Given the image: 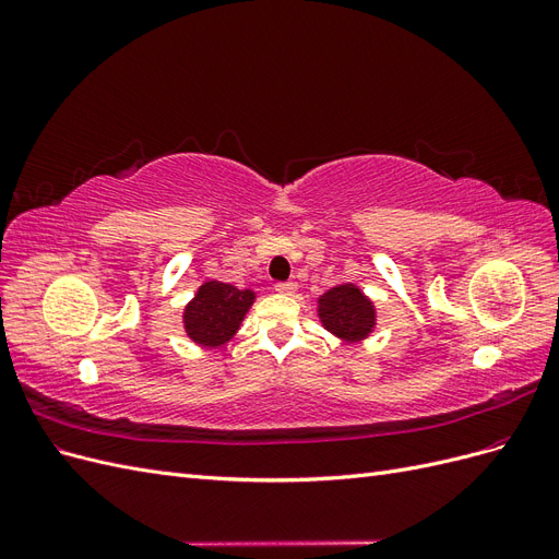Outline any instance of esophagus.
Instances as JSON below:
<instances>
[{"label": "esophagus", "mask_w": 559, "mask_h": 559, "mask_svg": "<svg viewBox=\"0 0 559 559\" xmlns=\"http://www.w3.org/2000/svg\"><path fill=\"white\" fill-rule=\"evenodd\" d=\"M277 294H284V296H292V294H296V289H298V284L296 282H280L277 286Z\"/></svg>", "instance_id": "obj_1"}]
</instances>
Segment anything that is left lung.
I'll return each mask as SVG.
<instances>
[{
    "label": "left lung",
    "mask_w": 559,
    "mask_h": 559,
    "mask_svg": "<svg viewBox=\"0 0 559 559\" xmlns=\"http://www.w3.org/2000/svg\"><path fill=\"white\" fill-rule=\"evenodd\" d=\"M321 326L343 343H361L376 331L378 310L357 284H337L317 298Z\"/></svg>",
    "instance_id": "8db88e82"
}]
</instances>
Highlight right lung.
I'll list each match as a JSON object with an SVG mask.
<instances>
[{
    "label": "right lung",
    "mask_w": 559,
    "mask_h": 559,
    "mask_svg": "<svg viewBox=\"0 0 559 559\" xmlns=\"http://www.w3.org/2000/svg\"><path fill=\"white\" fill-rule=\"evenodd\" d=\"M257 292L210 280L183 308V331L200 347L216 349L240 331Z\"/></svg>",
    "instance_id": "obj_1"
}]
</instances>
